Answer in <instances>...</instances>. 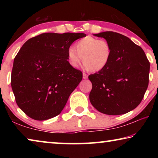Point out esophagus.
Masks as SVG:
<instances>
[{"label":"esophagus","instance_id":"esophagus-1","mask_svg":"<svg viewBox=\"0 0 158 158\" xmlns=\"http://www.w3.org/2000/svg\"><path fill=\"white\" fill-rule=\"evenodd\" d=\"M88 78V75L85 73H83V79H86Z\"/></svg>","mask_w":158,"mask_h":158}]
</instances>
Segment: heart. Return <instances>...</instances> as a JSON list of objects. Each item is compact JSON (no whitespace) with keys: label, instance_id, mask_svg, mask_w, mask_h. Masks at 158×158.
<instances>
[{"label":"heart","instance_id":"b5f03b06","mask_svg":"<svg viewBox=\"0 0 158 158\" xmlns=\"http://www.w3.org/2000/svg\"><path fill=\"white\" fill-rule=\"evenodd\" d=\"M75 49L69 47L67 52L68 61L73 68H77L81 59L88 70L97 73L108 66L111 48L108 42L92 36H86L75 44Z\"/></svg>","mask_w":158,"mask_h":158}]
</instances>
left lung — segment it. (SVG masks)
Returning a JSON list of instances; mask_svg holds the SVG:
<instances>
[{"mask_svg":"<svg viewBox=\"0 0 158 158\" xmlns=\"http://www.w3.org/2000/svg\"><path fill=\"white\" fill-rule=\"evenodd\" d=\"M103 37L111 48L108 66L90 74L89 99L101 113L121 115L139 105L147 90L150 63L143 50L127 37L112 31L93 34Z\"/></svg>","mask_w":158,"mask_h":158,"instance_id":"left-lung-1","label":"left lung"}]
</instances>
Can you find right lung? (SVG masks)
Wrapping results in <instances>:
<instances>
[{
    "label": "right lung",
    "mask_w": 158,
    "mask_h": 158,
    "mask_svg": "<svg viewBox=\"0 0 158 158\" xmlns=\"http://www.w3.org/2000/svg\"><path fill=\"white\" fill-rule=\"evenodd\" d=\"M83 33H45L26 41L16 56L11 74L15 100L31 118L44 121L60 114L82 80L67 52Z\"/></svg>",
    "instance_id": "add662e5"
}]
</instances>
